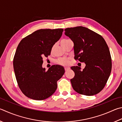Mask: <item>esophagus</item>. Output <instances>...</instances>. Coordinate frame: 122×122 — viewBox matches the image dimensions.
Listing matches in <instances>:
<instances>
[{
  "instance_id": "esophagus-1",
  "label": "esophagus",
  "mask_w": 122,
  "mask_h": 122,
  "mask_svg": "<svg viewBox=\"0 0 122 122\" xmlns=\"http://www.w3.org/2000/svg\"><path fill=\"white\" fill-rule=\"evenodd\" d=\"M65 71H68V70L70 69V68L69 67H65Z\"/></svg>"
}]
</instances>
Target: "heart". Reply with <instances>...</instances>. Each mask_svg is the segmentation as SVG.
Here are the masks:
<instances>
[{"label": "heart", "instance_id": "obj_1", "mask_svg": "<svg viewBox=\"0 0 122 122\" xmlns=\"http://www.w3.org/2000/svg\"><path fill=\"white\" fill-rule=\"evenodd\" d=\"M70 41L69 39H63L61 41V46L63 47V46L65 45L66 43H67V42ZM57 63L60 64V65H67L69 63V59L68 58H66V57H62V58H60L57 60Z\"/></svg>", "mask_w": 122, "mask_h": 122}]
</instances>
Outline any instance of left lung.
Segmentation results:
<instances>
[{"instance_id":"1","label":"left lung","mask_w":122,"mask_h":122,"mask_svg":"<svg viewBox=\"0 0 122 122\" xmlns=\"http://www.w3.org/2000/svg\"><path fill=\"white\" fill-rule=\"evenodd\" d=\"M65 31L74 43L75 59L86 65L83 70L78 66L71 67L75 72L70 79L72 88L85 96L97 94L105 87L111 73L112 59L107 43L100 35L84 26Z\"/></svg>"}]
</instances>
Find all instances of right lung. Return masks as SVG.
<instances>
[{"label": "right lung", "instance_id": "add662e5", "mask_svg": "<svg viewBox=\"0 0 122 122\" xmlns=\"http://www.w3.org/2000/svg\"><path fill=\"white\" fill-rule=\"evenodd\" d=\"M63 31V29L38 30L24 38L17 46L13 67L19 87L28 98L42 100L56 91L57 81L62 77L65 69L53 65L46 70L42 65L43 57L50 55Z\"/></svg>", "mask_w": 122, "mask_h": 122}]
</instances>
